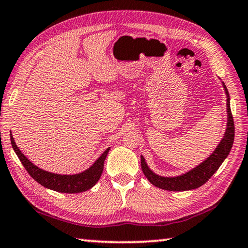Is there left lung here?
<instances>
[{
  "label": "left lung",
  "mask_w": 248,
  "mask_h": 248,
  "mask_svg": "<svg viewBox=\"0 0 248 248\" xmlns=\"http://www.w3.org/2000/svg\"><path fill=\"white\" fill-rule=\"evenodd\" d=\"M225 88V93L227 95V113H228V122H227V128H226L224 139L221 140L219 145L217 146L214 153L204 160L202 163H200L198 167L192 169L191 171L186 172V173L179 175V177L174 178H166L160 177L155 173H153L150 170L148 164H146L144 157L141 156V167L143 173L148 180L153 186H157V188L169 190V191H186V190H191L199 188L200 186L209 180L213 177V174L216 172L224 160L227 157V155L231 152L232 143H234L235 138V125L234 120H232V110H231V104H229V94L227 91V87L222 82Z\"/></svg>",
  "instance_id": "8db88e82"
}]
</instances>
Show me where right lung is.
Segmentation results:
<instances>
[{
    "mask_svg": "<svg viewBox=\"0 0 248 248\" xmlns=\"http://www.w3.org/2000/svg\"><path fill=\"white\" fill-rule=\"evenodd\" d=\"M11 144L14 152L19 156L21 163L26 168L28 173L34 179L38 184L46 186V188L55 190L58 192L63 193H79L86 190L93 188L96 185V182L99 180L100 175L103 173L104 169V161L106 159L107 153H108L109 148L100 155L96 162L93 166L87 169V170L81 172V173L67 175V174H56L51 172L45 171L42 169L35 167L24 154L21 152L17 148L12 134H11Z\"/></svg>",
    "mask_w": 248,
    "mask_h": 248,
    "instance_id": "add662e5",
    "label": "right lung"
}]
</instances>
